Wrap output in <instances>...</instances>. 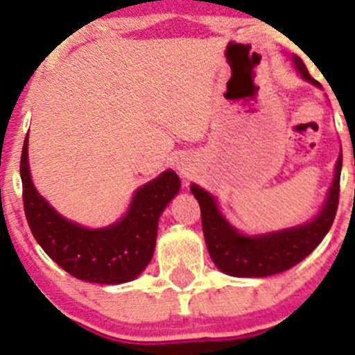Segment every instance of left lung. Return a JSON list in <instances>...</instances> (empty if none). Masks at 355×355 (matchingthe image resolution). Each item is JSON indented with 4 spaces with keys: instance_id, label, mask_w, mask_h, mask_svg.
Listing matches in <instances>:
<instances>
[{
    "instance_id": "left-lung-1",
    "label": "left lung",
    "mask_w": 355,
    "mask_h": 355,
    "mask_svg": "<svg viewBox=\"0 0 355 355\" xmlns=\"http://www.w3.org/2000/svg\"><path fill=\"white\" fill-rule=\"evenodd\" d=\"M294 63L305 80L319 85L307 71L302 60L295 56ZM340 170L342 157L337 160L336 177L329 190L327 202L311 223L262 237H245L239 234L220 215L214 197L200 187L191 185V193L200 205L203 237L215 266L234 277H267L288 270L302 262L331 230L339 205Z\"/></svg>"
}]
</instances>
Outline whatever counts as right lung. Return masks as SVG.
Listing matches in <instances>:
<instances>
[{
    "label": "right lung",
    "mask_w": 355,
    "mask_h": 355,
    "mask_svg": "<svg viewBox=\"0 0 355 355\" xmlns=\"http://www.w3.org/2000/svg\"><path fill=\"white\" fill-rule=\"evenodd\" d=\"M19 173L24 215L36 242L70 275L108 285L133 280L148 266L157 242L158 218L180 189L178 177L168 170L137 190L123 220L107 229L88 230L68 222L40 197L28 168V135Z\"/></svg>",
    "instance_id": "add662e5"
}]
</instances>
